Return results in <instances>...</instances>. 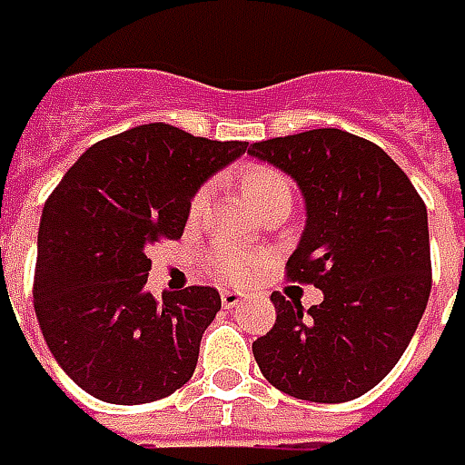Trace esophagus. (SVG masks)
Instances as JSON below:
<instances>
[{
    "mask_svg": "<svg viewBox=\"0 0 465 465\" xmlns=\"http://www.w3.org/2000/svg\"><path fill=\"white\" fill-rule=\"evenodd\" d=\"M220 301L225 308H235L242 302V292L240 291H220Z\"/></svg>",
    "mask_w": 465,
    "mask_h": 465,
    "instance_id": "1",
    "label": "esophagus"
}]
</instances>
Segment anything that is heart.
<instances>
[{"instance_id":"heart-1","label":"heart","mask_w":465,"mask_h":465,"mask_svg":"<svg viewBox=\"0 0 465 465\" xmlns=\"http://www.w3.org/2000/svg\"><path fill=\"white\" fill-rule=\"evenodd\" d=\"M240 187H242V195L250 203V207L258 213L265 205L272 203H291L292 200V187L291 180L285 174H280L272 167L265 164H250L242 170L240 177ZM207 203V190L203 187L193 203H190V215L197 217L205 210ZM207 265L215 272L217 278L225 280V282H242L252 275L255 270V258L245 252V250L230 248V245H217L207 252Z\"/></svg>"}]
</instances>
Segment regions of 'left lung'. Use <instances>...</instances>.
I'll use <instances>...</instances> for the list:
<instances>
[{
  "label": "left lung",
  "mask_w": 465,
  "mask_h": 465,
  "mask_svg": "<svg viewBox=\"0 0 465 465\" xmlns=\"http://www.w3.org/2000/svg\"><path fill=\"white\" fill-rule=\"evenodd\" d=\"M248 154L295 180L305 227L288 278L322 291L308 311L270 295L278 318L252 343L260 373L301 401H353L393 371L426 311V205L378 144L335 127L272 137Z\"/></svg>",
  "instance_id": "1"
}]
</instances>
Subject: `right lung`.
<instances>
[{
    "label": "right lung",
    "mask_w": 465,
    "mask_h": 465,
    "mask_svg": "<svg viewBox=\"0 0 465 465\" xmlns=\"http://www.w3.org/2000/svg\"><path fill=\"white\" fill-rule=\"evenodd\" d=\"M248 143L153 122L92 144L42 210L35 312L54 361L90 396L137 406L193 378L220 311L205 285L147 292V250L183 238L190 203Z\"/></svg>",
    "instance_id": "obj_1"
}]
</instances>
